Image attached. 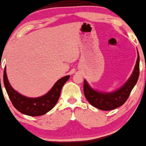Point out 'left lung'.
<instances>
[{"label":"left lung","instance_id":"obj_1","mask_svg":"<svg viewBox=\"0 0 146 146\" xmlns=\"http://www.w3.org/2000/svg\"><path fill=\"white\" fill-rule=\"evenodd\" d=\"M138 52V51H137ZM139 75V55L134 71L123 86L111 93L98 92L91 88L88 82L84 81V93L88 102L95 108L102 110H111L121 106L128 100L130 92L135 86Z\"/></svg>","mask_w":146,"mask_h":146}]
</instances>
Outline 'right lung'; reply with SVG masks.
Here are the masks:
<instances>
[{
	"label": "right lung",
	"mask_w": 146,
	"mask_h": 146,
	"mask_svg": "<svg viewBox=\"0 0 146 146\" xmlns=\"http://www.w3.org/2000/svg\"><path fill=\"white\" fill-rule=\"evenodd\" d=\"M69 78L70 75H66L60 79L43 96L31 98L23 96L11 87L7 76L6 68L3 73V82L13 106L21 113L31 117L44 115L56 106L59 100L62 88Z\"/></svg>",
	"instance_id": "1"
}]
</instances>
